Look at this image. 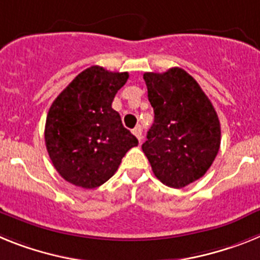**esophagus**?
<instances>
[{
	"instance_id": "1",
	"label": "esophagus",
	"mask_w": 260,
	"mask_h": 260,
	"mask_svg": "<svg viewBox=\"0 0 260 260\" xmlns=\"http://www.w3.org/2000/svg\"><path fill=\"white\" fill-rule=\"evenodd\" d=\"M132 132H133V135L137 137V140H139V141H141V140H143V128L140 127V125H137V127L133 128Z\"/></svg>"
}]
</instances>
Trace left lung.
<instances>
[{
  "mask_svg": "<svg viewBox=\"0 0 260 260\" xmlns=\"http://www.w3.org/2000/svg\"><path fill=\"white\" fill-rule=\"evenodd\" d=\"M144 80L154 123L141 148L155 177L171 188H182L202 178L217 155V112L193 77L180 68L148 72Z\"/></svg>",
  "mask_w": 260,
  "mask_h": 260,
  "instance_id": "8db88e82",
  "label": "left lung"
}]
</instances>
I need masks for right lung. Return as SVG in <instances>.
<instances>
[{
	"instance_id": "obj_1",
	"label": "right lung",
	"mask_w": 260,
	"mask_h": 260,
	"mask_svg": "<svg viewBox=\"0 0 260 260\" xmlns=\"http://www.w3.org/2000/svg\"><path fill=\"white\" fill-rule=\"evenodd\" d=\"M129 74L94 65L53 101L46 120L47 152L57 173L82 188H96L116 173L121 158L139 141L112 108Z\"/></svg>"
}]
</instances>
